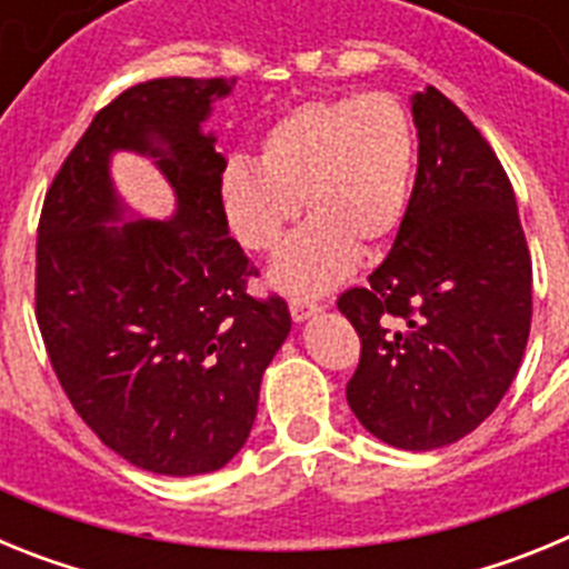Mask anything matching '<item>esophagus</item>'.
Returning <instances> with one entry per match:
<instances>
[{"instance_id": "obj_1", "label": "esophagus", "mask_w": 569, "mask_h": 569, "mask_svg": "<svg viewBox=\"0 0 569 569\" xmlns=\"http://www.w3.org/2000/svg\"><path fill=\"white\" fill-rule=\"evenodd\" d=\"M316 313H321V305H316V301H305V299H293L290 301V316H293V321H308L313 319Z\"/></svg>"}]
</instances>
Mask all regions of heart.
<instances>
[{
    "label": "heart",
    "mask_w": 569,
    "mask_h": 569,
    "mask_svg": "<svg viewBox=\"0 0 569 569\" xmlns=\"http://www.w3.org/2000/svg\"><path fill=\"white\" fill-rule=\"evenodd\" d=\"M416 128L393 93L319 99L284 113L261 139V159L230 156L222 208L256 253L281 244L301 199L313 213L273 264L276 288L310 299L336 288L359 259L396 233L410 208Z\"/></svg>",
    "instance_id": "heart-1"
}]
</instances>
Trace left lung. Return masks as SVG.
I'll use <instances>...</instances> for the list:
<instances>
[{
  "mask_svg": "<svg viewBox=\"0 0 569 569\" xmlns=\"http://www.w3.org/2000/svg\"><path fill=\"white\" fill-rule=\"evenodd\" d=\"M419 170L393 250L339 310L361 339L347 405L399 450L472 433L525 356L532 264L510 179L485 136L427 84L413 93Z\"/></svg>",
  "mask_w": 569,
  "mask_h": 569,
  "instance_id": "obj_1",
  "label": "left lung"
}]
</instances>
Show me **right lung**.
<instances>
[{"instance_id":"obj_1","label":"right lung","mask_w":569,"mask_h":569,"mask_svg":"<svg viewBox=\"0 0 569 569\" xmlns=\"http://www.w3.org/2000/svg\"><path fill=\"white\" fill-rule=\"evenodd\" d=\"M233 84L170 77L124 90L70 150L39 219L37 321L59 385L102 445L159 476L222 470L239 453L290 333L284 299L248 296L256 268L219 193L228 162L202 130ZM119 149L163 170L170 220L127 222L109 179Z\"/></svg>"}]
</instances>
